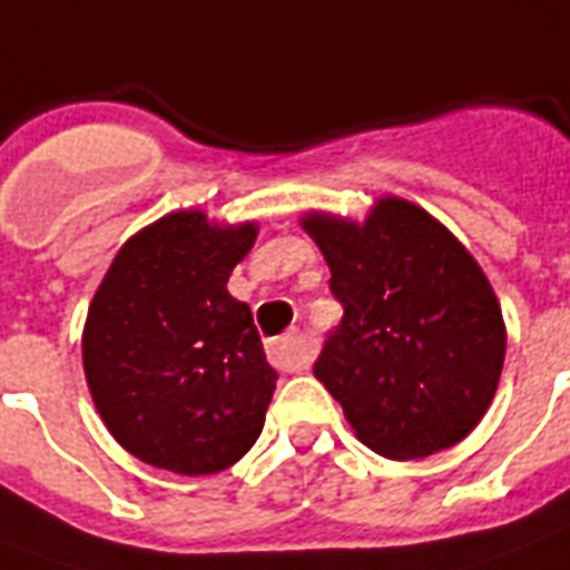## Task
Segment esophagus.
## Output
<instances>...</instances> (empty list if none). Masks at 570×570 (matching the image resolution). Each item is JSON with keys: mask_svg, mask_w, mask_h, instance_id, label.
Returning <instances> with one entry per match:
<instances>
[{"mask_svg": "<svg viewBox=\"0 0 570 570\" xmlns=\"http://www.w3.org/2000/svg\"><path fill=\"white\" fill-rule=\"evenodd\" d=\"M267 358H271L279 371H303L308 367V353L297 335H282L267 344Z\"/></svg>", "mask_w": 570, "mask_h": 570, "instance_id": "1", "label": "esophagus"}]
</instances>
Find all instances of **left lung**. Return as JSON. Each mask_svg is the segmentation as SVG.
<instances>
[{"instance_id":"obj_1","label":"left lung","mask_w":570,"mask_h":570,"mask_svg":"<svg viewBox=\"0 0 570 570\" xmlns=\"http://www.w3.org/2000/svg\"><path fill=\"white\" fill-rule=\"evenodd\" d=\"M344 306L314 376L364 448L409 462L448 450L489 412L507 358L500 299L430 212L380 197L362 223L306 212Z\"/></svg>"}]
</instances>
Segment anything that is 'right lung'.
I'll return each instance as SVG.
<instances>
[{"label":"right lung","instance_id":"right-lung-1","mask_svg":"<svg viewBox=\"0 0 570 570\" xmlns=\"http://www.w3.org/2000/svg\"><path fill=\"white\" fill-rule=\"evenodd\" d=\"M256 235V220L164 214L117 249L90 299V397L114 441L147 465L217 473L262 435L276 371L249 306L226 291Z\"/></svg>","mask_w":570,"mask_h":570}]
</instances>
